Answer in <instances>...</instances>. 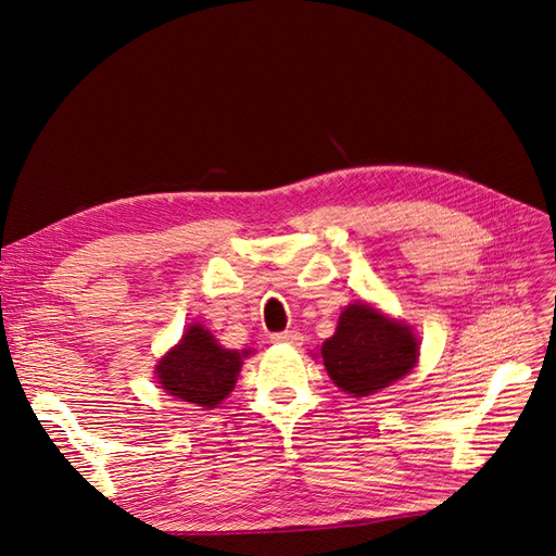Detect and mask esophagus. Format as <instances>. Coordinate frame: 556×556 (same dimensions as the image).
Here are the masks:
<instances>
[{
    "label": "esophagus",
    "mask_w": 556,
    "mask_h": 556,
    "mask_svg": "<svg viewBox=\"0 0 556 556\" xmlns=\"http://www.w3.org/2000/svg\"><path fill=\"white\" fill-rule=\"evenodd\" d=\"M274 343H288V345H299L301 343V333L299 331H278L271 333Z\"/></svg>",
    "instance_id": "34e87169"
}]
</instances>
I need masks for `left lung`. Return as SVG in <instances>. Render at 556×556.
I'll list each match as a JSON object with an SVG mask.
<instances>
[{
  "label": "left lung",
  "mask_w": 556,
  "mask_h": 556,
  "mask_svg": "<svg viewBox=\"0 0 556 556\" xmlns=\"http://www.w3.org/2000/svg\"><path fill=\"white\" fill-rule=\"evenodd\" d=\"M417 339L406 325L366 304L348 306L323 345L329 378L343 392L368 396L406 376L417 362Z\"/></svg>",
  "instance_id": "1"
}]
</instances>
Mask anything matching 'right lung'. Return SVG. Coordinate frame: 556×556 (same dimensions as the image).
Listing matches in <instances>:
<instances>
[{
	"label": "right lung",
	"mask_w": 556,
	"mask_h": 556,
	"mask_svg": "<svg viewBox=\"0 0 556 556\" xmlns=\"http://www.w3.org/2000/svg\"><path fill=\"white\" fill-rule=\"evenodd\" d=\"M248 350H225L201 325H192L157 366L160 384L180 401L215 408L233 390Z\"/></svg>",
	"instance_id": "add662e5"
}]
</instances>
